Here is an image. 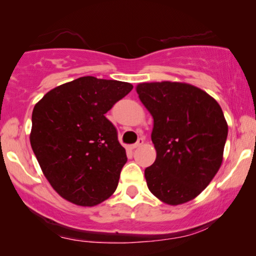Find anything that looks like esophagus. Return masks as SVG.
<instances>
[{
  "instance_id": "1",
  "label": "esophagus",
  "mask_w": 256,
  "mask_h": 256,
  "mask_svg": "<svg viewBox=\"0 0 256 256\" xmlns=\"http://www.w3.org/2000/svg\"><path fill=\"white\" fill-rule=\"evenodd\" d=\"M143 142H144V138H140L138 140V142H136L135 144H132V149L138 148V146H141L143 144Z\"/></svg>"
}]
</instances>
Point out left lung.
Returning <instances> with one entry per match:
<instances>
[{"label": "left lung", "instance_id": "left-lung-1", "mask_svg": "<svg viewBox=\"0 0 256 256\" xmlns=\"http://www.w3.org/2000/svg\"><path fill=\"white\" fill-rule=\"evenodd\" d=\"M136 92L154 118L157 156L144 170L150 192L169 205L191 200L222 166L228 132L222 107L184 82H143Z\"/></svg>", "mask_w": 256, "mask_h": 256}]
</instances>
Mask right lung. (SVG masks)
I'll use <instances>...</instances> for the list:
<instances>
[{
	"label": "right lung",
	"instance_id": "right-lung-1",
	"mask_svg": "<svg viewBox=\"0 0 256 256\" xmlns=\"http://www.w3.org/2000/svg\"><path fill=\"white\" fill-rule=\"evenodd\" d=\"M132 90L129 82L82 76L51 90L34 106L31 148L66 200L94 206L116 190L127 155L104 114Z\"/></svg>",
	"mask_w": 256,
	"mask_h": 256
}]
</instances>
